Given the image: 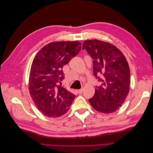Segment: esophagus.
I'll return each instance as SVG.
<instances>
[{"instance_id": "obj_1", "label": "esophagus", "mask_w": 153, "mask_h": 153, "mask_svg": "<svg viewBox=\"0 0 153 153\" xmlns=\"http://www.w3.org/2000/svg\"><path fill=\"white\" fill-rule=\"evenodd\" d=\"M77 92L78 94H82L83 92V89H79V90H77Z\"/></svg>"}]
</instances>
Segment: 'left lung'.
Segmentation results:
<instances>
[{"label": "left lung", "mask_w": 153, "mask_h": 153, "mask_svg": "<svg viewBox=\"0 0 153 153\" xmlns=\"http://www.w3.org/2000/svg\"><path fill=\"white\" fill-rule=\"evenodd\" d=\"M92 59L93 75L100 82L89 100L95 110L112 113L121 107L128 94L130 71L123 53L114 45L97 39L85 41L82 50Z\"/></svg>", "instance_id": "left-lung-1"}]
</instances>
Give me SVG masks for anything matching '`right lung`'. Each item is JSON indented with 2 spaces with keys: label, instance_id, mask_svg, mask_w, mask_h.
Instances as JSON below:
<instances>
[{
  "label": "right lung",
  "instance_id": "add662e5",
  "mask_svg": "<svg viewBox=\"0 0 153 153\" xmlns=\"http://www.w3.org/2000/svg\"><path fill=\"white\" fill-rule=\"evenodd\" d=\"M78 41H59L45 45L36 54L29 76V92L38 108L49 117L66 114L75 95L62 86V68L80 52Z\"/></svg>",
  "mask_w": 153,
  "mask_h": 153
}]
</instances>
